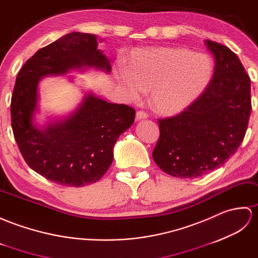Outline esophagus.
Here are the masks:
<instances>
[{
	"instance_id": "obj_1",
	"label": "esophagus",
	"mask_w": 258,
	"mask_h": 258,
	"mask_svg": "<svg viewBox=\"0 0 258 258\" xmlns=\"http://www.w3.org/2000/svg\"><path fill=\"white\" fill-rule=\"evenodd\" d=\"M148 118V113L145 112V111H137L136 113V120L138 121V120H141V119H147Z\"/></svg>"
}]
</instances>
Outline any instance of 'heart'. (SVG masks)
<instances>
[{
	"label": "heart",
	"mask_w": 258,
	"mask_h": 258,
	"mask_svg": "<svg viewBox=\"0 0 258 258\" xmlns=\"http://www.w3.org/2000/svg\"><path fill=\"white\" fill-rule=\"evenodd\" d=\"M213 70V60L205 53L183 47H142L131 51L127 67H114L113 76L130 100H139L150 90L153 109L170 116L185 110L204 94Z\"/></svg>",
	"instance_id": "obj_1"
}]
</instances>
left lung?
I'll use <instances>...</instances> for the list:
<instances>
[{"label": "left lung", "mask_w": 258, "mask_h": 258, "mask_svg": "<svg viewBox=\"0 0 258 258\" xmlns=\"http://www.w3.org/2000/svg\"><path fill=\"white\" fill-rule=\"evenodd\" d=\"M215 58L204 94L184 111L159 119L160 137L152 157L175 177H198L232 157L245 137L251 110L250 79L235 53L205 41Z\"/></svg>", "instance_id": "8db88e82"}]
</instances>
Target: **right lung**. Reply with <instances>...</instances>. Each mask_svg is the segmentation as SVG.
I'll return each mask as SVG.
<instances>
[{"label": "right lung", "instance_id": "1", "mask_svg": "<svg viewBox=\"0 0 258 258\" xmlns=\"http://www.w3.org/2000/svg\"><path fill=\"white\" fill-rule=\"evenodd\" d=\"M97 46L94 34L70 33L37 50L16 77L11 101L16 144L31 169L60 185L81 187L98 181L112 163L119 136L135 121L131 107L86 93L65 118L50 120L43 127L35 122L43 77L86 68L110 73L109 59Z\"/></svg>", "mask_w": 258, "mask_h": 258}]
</instances>
